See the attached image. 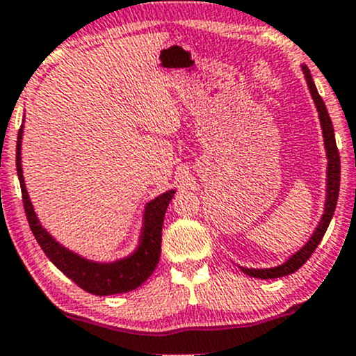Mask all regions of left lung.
<instances>
[{"label":"left lung","mask_w":356,"mask_h":356,"mask_svg":"<svg viewBox=\"0 0 356 356\" xmlns=\"http://www.w3.org/2000/svg\"><path fill=\"white\" fill-rule=\"evenodd\" d=\"M303 72H305V79H307L308 89H310V92H312V98H314L315 105H317L318 117H321V124H322V132H324L325 149H327V160H329L327 200H325V208H324V215H322L321 224H318V227L315 229V232H314V236L310 238V241L301 248L298 253H294L293 257L286 261V264L279 265V267H274V268H245V267H241V270L245 272V274L251 275V277H257V279H277V277H284V275H289V274H293V272H296L298 268H300L301 265H303L305 261L312 257V253L315 251V248L321 245L322 238H324L325 231H327L329 224H331V218H332L334 210H336V204H337V196H339L341 160H339V152H337V146H336V138H334V127H332L331 117H329L327 108H325L321 95L317 92V88H315L314 79H312L308 67L303 65Z\"/></svg>","instance_id":"8db88e82"}]
</instances>
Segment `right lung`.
I'll return each mask as SVG.
<instances>
[{"label":"right lung","mask_w":356,"mask_h":356,"mask_svg":"<svg viewBox=\"0 0 356 356\" xmlns=\"http://www.w3.org/2000/svg\"><path fill=\"white\" fill-rule=\"evenodd\" d=\"M20 143H22V129L19 131V138H17V174H19L24 210L27 215L29 225H31L32 234H34L41 250L46 253V257L79 288L91 294L108 296V294L127 293V291L139 288L153 274L158 260H160L161 227H163L165 210H167L175 191L163 193L152 203L146 204L141 241H139L138 250L131 257L111 261V264H96V261L84 260L79 254L72 253L62 245H58L39 224L24 184L22 165H20Z\"/></svg>","instance_id":"add662e5"}]
</instances>
